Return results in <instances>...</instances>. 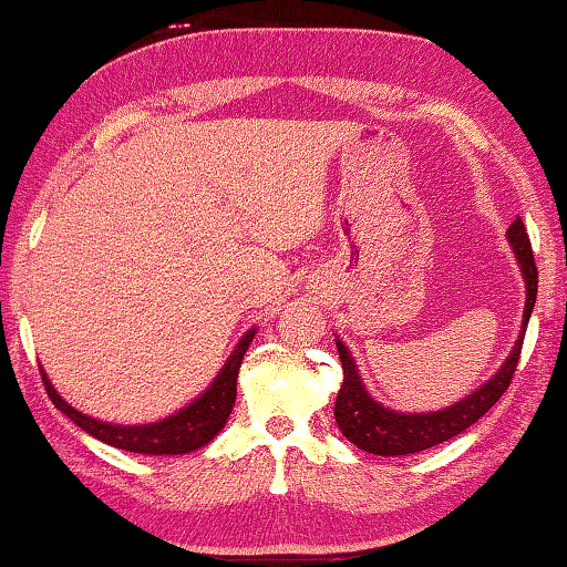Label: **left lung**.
I'll use <instances>...</instances> for the list:
<instances>
[{
	"label": "left lung",
	"instance_id": "obj_1",
	"mask_svg": "<svg viewBox=\"0 0 567 567\" xmlns=\"http://www.w3.org/2000/svg\"><path fill=\"white\" fill-rule=\"evenodd\" d=\"M506 239L514 249L516 264L526 284V306H523V320H520V333L516 338V346L511 348L504 365L498 368L496 375H491L484 384L466 394L458 402L450 404L444 410L434 412H398L384 408L368 392L365 382L360 378V370L352 360V352L346 348L340 336H336L338 355L343 362V384H340L338 398H336V424L340 426L346 440L355 444L358 450L378 456H408L432 446L450 442L452 436L462 434L474 422L494 408L501 394L508 390L511 378H514L523 336H526L528 318L533 313L538 296V269L536 259H533L528 231L523 227V221L516 219L506 231Z\"/></svg>",
	"mask_w": 567,
	"mask_h": 567
}]
</instances>
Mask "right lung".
<instances>
[{"instance_id": "right-lung-1", "label": "right lung", "mask_w": 567, "mask_h": 567, "mask_svg": "<svg viewBox=\"0 0 567 567\" xmlns=\"http://www.w3.org/2000/svg\"><path fill=\"white\" fill-rule=\"evenodd\" d=\"M254 336L256 328H249L247 333L241 336V340L234 346L231 355L217 372V378L209 382L207 390H202V394H197V398L185 404L179 412L147 424H113L95 420V416H89L79 412L76 408H71V404L61 398L56 388L51 384L44 368H41V378H44L47 392L51 402L56 404V410H61L73 424H79L83 432H89L103 444H111L115 450L135 454H189L199 450V446L209 444L224 430V424H227L234 402H237V378L241 360L247 355Z\"/></svg>"}]
</instances>
